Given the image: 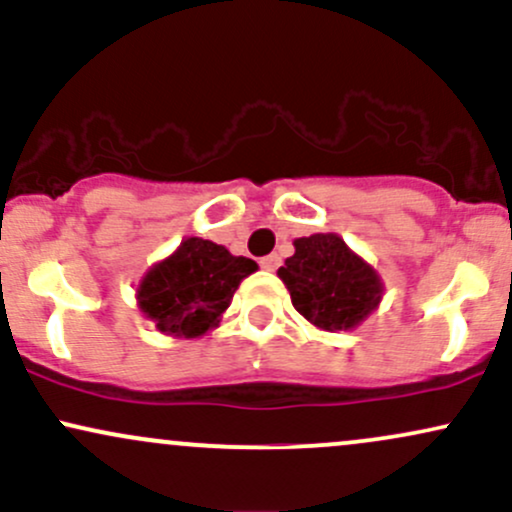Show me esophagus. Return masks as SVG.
<instances>
[{"instance_id":"34e87169","label":"esophagus","mask_w":512,"mask_h":512,"mask_svg":"<svg viewBox=\"0 0 512 512\" xmlns=\"http://www.w3.org/2000/svg\"><path fill=\"white\" fill-rule=\"evenodd\" d=\"M279 264H281V257L279 255H267V257H262V260H260V267L267 269V272H274V269L279 267Z\"/></svg>"}]
</instances>
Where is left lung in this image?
<instances>
[{"label": "left lung", "mask_w": 512, "mask_h": 512, "mask_svg": "<svg viewBox=\"0 0 512 512\" xmlns=\"http://www.w3.org/2000/svg\"><path fill=\"white\" fill-rule=\"evenodd\" d=\"M296 252L279 267L293 308L320 330H351L383 298V279L337 233L293 240Z\"/></svg>", "instance_id": "1"}]
</instances>
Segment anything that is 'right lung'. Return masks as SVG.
Masks as SVG:
<instances>
[{
    "label": "right lung",
    "instance_id": "right-lung-1",
    "mask_svg": "<svg viewBox=\"0 0 512 512\" xmlns=\"http://www.w3.org/2000/svg\"><path fill=\"white\" fill-rule=\"evenodd\" d=\"M257 272L248 257L231 255L204 238L182 240L173 255L146 272L137 289L139 310L170 337L195 339L219 325L245 276Z\"/></svg>",
    "mask_w": 512,
    "mask_h": 512
}]
</instances>
